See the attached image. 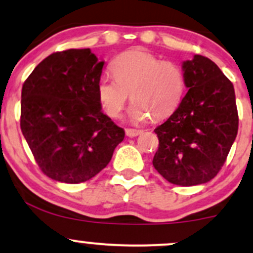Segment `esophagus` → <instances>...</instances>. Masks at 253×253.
<instances>
[{
    "mask_svg": "<svg viewBox=\"0 0 253 253\" xmlns=\"http://www.w3.org/2000/svg\"><path fill=\"white\" fill-rule=\"evenodd\" d=\"M143 133L141 129H133V128H127L126 129V135L129 136V138H134V136L140 135Z\"/></svg>",
    "mask_w": 253,
    "mask_h": 253,
    "instance_id": "obj_1",
    "label": "esophagus"
}]
</instances>
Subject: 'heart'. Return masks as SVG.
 <instances>
[{"label": "heart", "mask_w": 253, "mask_h": 253, "mask_svg": "<svg viewBox=\"0 0 253 253\" xmlns=\"http://www.w3.org/2000/svg\"><path fill=\"white\" fill-rule=\"evenodd\" d=\"M112 74L102 75L97 95L107 115L117 119L127 100H133L128 110L132 123L169 117L181 103L185 91L184 72L178 65L161 60L140 48L121 53L112 63Z\"/></svg>", "instance_id": "obj_1"}]
</instances>
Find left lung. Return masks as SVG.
Segmentation results:
<instances>
[{"instance_id":"left-lung-1","label":"left lung","mask_w":253,"mask_h":253,"mask_svg":"<svg viewBox=\"0 0 253 253\" xmlns=\"http://www.w3.org/2000/svg\"><path fill=\"white\" fill-rule=\"evenodd\" d=\"M188 92L172 115L155 129L159 146L153 167L172 184L210 182L225 164L238 133L233 84L210 58L182 64Z\"/></svg>"}]
</instances>
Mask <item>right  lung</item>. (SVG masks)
<instances>
[{"label":"right lung","mask_w":253,"mask_h":253,"mask_svg":"<svg viewBox=\"0 0 253 253\" xmlns=\"http://www.w3.org/2000/svg\"><path fill=\"white\" fill-rule=\"evenodd\" d=\"M103 64L90 48L56 52L22 85V134L37 164L54 181H89L124 140L125 130L101 110L97 83Z\"/></svg>","instance_id":"obj_1"}]
</instances>
